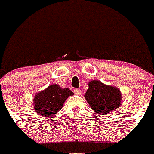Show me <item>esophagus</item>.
Instances as JSON below:
<instances>
[{"mask_svg": "<svg viewBox=\"0 0 154 154\" xmlns=\"http://www.w3.org/2000/svg\"><path fill=\"white\" fill-rule=\"evenodd\" d=\"M74 93H75L76 95L82 94V91H81V90L78 89V88H76V89L74 90Z\"/></svg>", "mask_w": 154, "mask_h": 154, "instance_id": "obj_1", "label": "esophagus"}]
</instances>
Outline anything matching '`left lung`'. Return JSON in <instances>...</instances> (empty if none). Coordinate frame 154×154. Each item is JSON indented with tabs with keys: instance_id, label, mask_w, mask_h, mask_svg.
Here are the masks:
<instances>
[{
	"instance_id": "obj_1",
	"label": "left lung",
	"mask_w": 154,
	"mask_h": 154,
	"mask_svg": "<svg viewBox=\"0 0 154 154\" xmlns=\"http://www.w3.org/2000/svg\"><path fill=\"white\" fill-rule=\"evenodd\" d=\"M85 98L93 111L99 115L116 111L121 106L122 99L119 88L95 79L88 83Z\"/></svg>"
}]
</instances>
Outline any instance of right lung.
Masks as SVG:
<instances>
[{
    "label": "right lung",
    "mask_w": 154,
    "mask_h": 154,
    "mask_svg": "<svg viewBox=\"0 0 154 154\" xmlns=\"http://www.w3.org/2000/svg\"><path fill=\"white\" fill-rule=\"evenodd\" d=\"M74 93L69 88H62L53 84L43 91L38 92L33 98L35 112L41 116H53L62 109L65 100Z\"/></svg>",
    "instance_id": "add662e5"
}]
</instances>
